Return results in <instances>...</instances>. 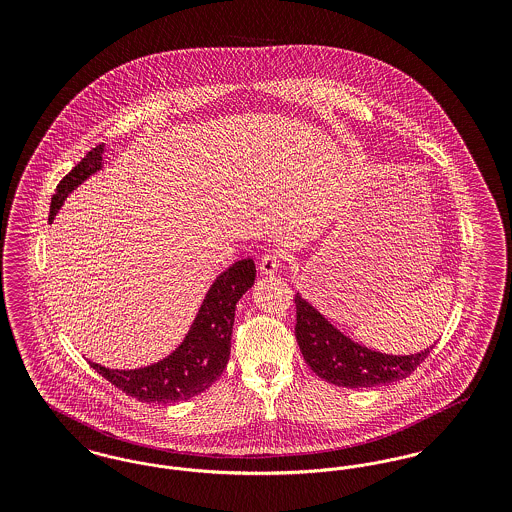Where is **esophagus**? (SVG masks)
I'll list each match as a JSON object with an SVG mask.
<instances>
[{"instance_id":"obj_1","label":"esophagus","mask_w":512,"mask_h":512,"mask_svg":"<svg viewBox=\"0 0 512 512\" xmlns=\"http://www.w3.org/2000/svg\"><path fill=\"white\" fill-rule=\"evenodd\" d=\"M284 259L282 249H268L267 253L259 261V270L263 276H272Z\"/></svg>"}]
</instances>
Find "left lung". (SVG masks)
Segmentation results:
<instances>
[{"instance_id":"8db88e82","label":"left lung","mask_w":512,"mask_h":512,"mask_svg":"<svg viewBox=\"0 0 512 512\" xmlns=\"http://www.w3.org/2000/svg\"><path fill=\"white\" fill-rule=\"evenodd\" d=\"M295 309V338L305 363L322 380L341 388L359 390L403 380L434 347L414 355L380 353L345 336L301 293H295Z\"/></svg>"}]
</instances>
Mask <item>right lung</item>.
<instances>
[{"instance_id": "right-lung-1", "label": "right lung", "mask_w": 512, "mask_h": 512, "mask_svg": "<svg viewBox=\"0 0 512 512\" xmlns=\"http://www.w3.org/2000/svg\"><path fill=\"white\" fill-rule=\"evenodd\" d=\"M105 146L99 144L69 172L51 197L49 222H53L65 199L103 169ZM255 282L253 259L236 261L232 267L222 270L211 288L205 293L194 322L178 343V347L153 365L140 368H107L92 363L90 366L109 380L115 388L146 403L169 405L192 399L197 393L211 388L230 359L232 326L236 317V303Z\"/></svg>"}]
</instances>
